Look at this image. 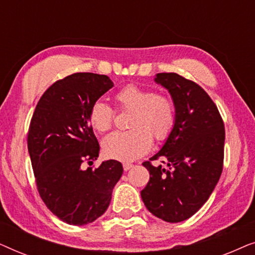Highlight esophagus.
Masks as SVG:
<instances>
[{"label": "esophagus", "mask_w": 255, "mask_h": 255, "mask_svg": "<svg viewBox=\"0 0 255 255\" xmlns=\"http://www.w3.org/2000/svg\"><path fill=\"white\" fill-rule=\"evenodd\" d=\"M132 167H133V165H132V163H123L124 170H128L130 168H132Z\"/></svg>", "instance_id": "esophagus-1"}]
</instances>
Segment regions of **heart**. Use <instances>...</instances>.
Masks as SVG:
<instances>
[{"label":"heart","mask_w":255,"mask_h":255,"mask_svg":"<svg viewBox=\"0 0 255 255\" xmlns=\"http://www.w3.org/2000/svg\"><path fill=\"white\" fill-rule=\"evenodd\" d=\"M120 110L130 113L128 127L131 130L114 132L103 140V152L108 158L130 162L149 151L152 137L163 141L172 133L175 125V104L166 94L153 93L145 87L127 85L115 94ZM115 111L102 101H96L88 114L89 124L97 132L113 128Z\"/></svg>","instance_id":"obj_1"}]
</instances>
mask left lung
<instances>
[{"instance_id": "1", "label": "left lung", "mask_w": 255, "mask_h": 255, "mask_svg": "<svg viewBox=\"0 0 255 255\" xmlns=\"http://www.w3.org/2000/svg\"><path fill=\"white\" fill-rule=\"evenodd\" d=\"M175 104V125L162 148L142 166L149 180L141 190L147 210L165 222L190 218L208 201L223 170L224 122L217 106L196 82L176 73H159ZM163 159L166 167L151 161Z\"/></svg>"}]
</instances>
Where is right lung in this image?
<instances>
[{
	"label": "right lung",
	"mask_w": 255,
	"mask_h": 255,
	"mask_svg": "<svg viewBox=\"0 0 255 255\" xmlns=\"http://www.w3.org/2000/svg\"><path fill=\"white\" fill-rule=\"evenodd\" d=\"M113 87L107 75H68L43 94L31 118L27 149L38 193L46 207L67 224H89L102 216L123 174L117 160L82 168L85 161L99 158L100 151L88 123L89 110Z\"/></svg>",
	"instance_id": "1"
}]
</instances>
